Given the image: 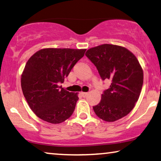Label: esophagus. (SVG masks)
<instances>
[{"instance_id": "esophagus-1", "label": "esophagus", "mask_w": 161, "mask_h": 161, "mask_svg": "<svg viewBox=\"0 0 161 161\" xmlns=\"http://www.w3.org/2000/svg\"><path fill=\"white\" fill-rule=\"evenodd\" d=\"M87 92H81V96H83V97H86V95H87Z\"/></svg>"}]
</instances>
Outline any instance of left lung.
Returning <instances> with one entry per match:
<instances>
[{"mask_svg":"<svg viewBox=\"0 0 161 161\" xmlns=\"http://www.w3.org/2000/svg\"><path fill=\"white\" fill-rule=\"evenodd\" d=\"M85 55L102 80L111 81L100 103L93 107L94 113L107 122L126 116L138 100L143 84V71L136 56L125 48L107 44L90 48Z\"/></svg>","mask_w":161,"mask_h":161,"instance_id":"1","label":"left lung"}]
</instances>
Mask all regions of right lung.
I'll return each mask as SVG.
<instances>
[{
  "label": "right lung",
  "instance_id": "add662e5",
  "mask_svg": "<svg viewBox=\"0 0 161 161\" xmlns=\"http://www.w3.org/2000/svg\"><path fill=\"white\" fill-rule=\"evenodd\" d=\"M86 49L48 48L28 61L21 75L23 94L31 110L43 120L61 123L69 118L79 99L77 94L59 86Z\"/></svg>",
  "mask_w": 161,
  "mask_h": 161
}]
</instances>
